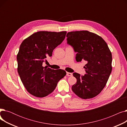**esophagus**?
I'll return each instance as SVG.
<instances>
[{
  "mask_svg": "<svg viewBox=\"0 0 127 127\" xmlns=\"http://www.w3.org/2000/svg\"><path fill=\"white\" fill-rule=\"evenodd\" d=\"M66 76H72V73H70V72H67V73H66Z\"/></svg>",
  "mask_w": 127,
  "mask_h": 127,
  "instance_id": "34e87169",
  "label": "esophagus"
}]
</instances>
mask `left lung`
Wrapping results in <instances>:
<instances>
[{
	"mask_svg": "<svg viewBox=\"0 0 127 127\" xmlns=\"http://www.w3.org/2000/svg\"><path fill=\"white\" fill-rule=\"evenodd\" d=\"M66 37L67 44L77 52L76 61L86 63L84 76L73 74L77 83L72 91L82 99L94 98L103 89L111 73V52L101 37L88 31L69 32Z\"/></svg>",
	"mask_w": 127,
	"mask_h": 127,
	"instance_id": "left-lung-1",
	"label": "left lung"
}]
</instances>
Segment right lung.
<instances>
[{
	"label": "right lung",
	"mask_w": 127,
	"mask_h": 127,
	"mask_svg": "<svg viewBox=\"0 0 127 127\" xmlns=\"http://www.w3.org/2000/svg\"><path fill=\"white\" fill-rule=\"evenodd\" d=\"M66 31H38L25 39L17 55V71L30 94L37 97L48 95L66 74L62 69L44 67L46 58L65 39Z\"/></svg>",
	"instance_id": "obj_1"
}]
</instances>
